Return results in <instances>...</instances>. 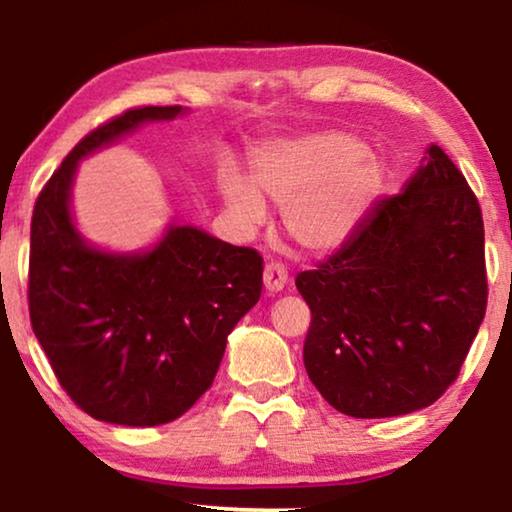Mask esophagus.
Returning <instances> with one entry per match:
<instances>
[{
    "mask_svg": "<svg viewBox=\"0 0 512 512\" xmlns=\"http://www.w3.org/2000/svg\"><path fill=\"white\" fill-rule=\"evenodd\" d=\"M286 282H289V270H286L284 263H277V261L265 263V270H263L265 289L270 293H279L284 289Z\"/></svg>",
    "mask_w": 512,
    "mask_h": 512,
    "instance_id": "1",
    "label": "esophagus"
}]
</instances>
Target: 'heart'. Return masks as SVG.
I'll list each match as a JSON object with an SVG mask.
<instances>
[{"mask_svg": "<svg viewBox=\"0 0 512 512\" xmlns=\"http://www.w3.org/2000/svg\"><path fill=\"white\" fill-rule=\"evenodd\" d=\"M251 179L235 167L219 179L223 200L244 230L265 221V195L282 205L284 233L298 247L326 251L359 226L380 193L382 167L359 137L317 132L263 144L251 156Z\"/></svg>", "mask_w": 512, "mask_h": 512, "instance_id": "heart-1", "label": "heart"}]
</instances>
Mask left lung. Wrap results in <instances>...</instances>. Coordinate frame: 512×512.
Here are the masks:
<instances>
[{
	"label": "left lung",
	"instance_id": "1",
	"mask_svg": "<svg viewBox=\"0 0 512 512\" xmlns=\"http://www.w3.org/2000/svg\"><path fill=\"white\" fill-rule=\"evenodd\" d=\"M312 310L305 370L342 415L396 417L436 403L487 310L485 223L440 146L384 195L342 247L296 277Z\"/></svg>",
	"mask_w": 512,
	"mask_h": 512
}]
</instances>
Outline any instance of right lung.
Here are the masks:
<instances>
[{
  "label": "right lung",
  "instance_id": "obj_1",
  "mask_svg": "<svg viewBox=\"0 0 512 512\" xmlns=\"http://www.w3.org/2000/svg\"><path fill=\"white\" fill-rule=\"evenodd\" d=\"M181 114L135 107L88 132L41 188L30 228L32 331L60 387L102 422L167 424L212 387L228 333L258 303L263 256L198 228H170L142 256L102 254L69 219L76 160L139 123Z\"/></svg>",
  "mask_w": 512,
  "mask_h": 512
}]
</instances>
